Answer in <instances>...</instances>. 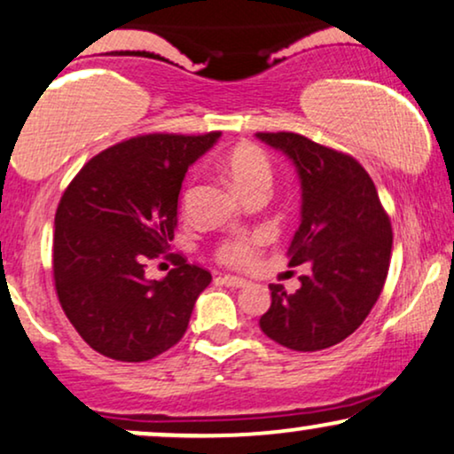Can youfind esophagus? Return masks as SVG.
I'll return each instance as SVG.
<instances>
[{
    "label": "esophagus",
    "mask_w": 454,
    "mask_h": 454,
    "mask_svg": "<svg viewBox=\"0 0 454 454\" xmlns=\"http://www.w3.org/2000/svg\"><path fill=\"white\" fill-rule=\"evenodd\" d=\"M217 280H220V283L226 285V286H237V289H239V286L249 285V280L239 278V277H231V274H223V277H220Z\"/></svg>",
    "instance_id": "1"
}]
</instances>
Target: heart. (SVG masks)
<instances>
[{
  "instance_id": "heart-1",
  "label": "heart",
  "mask_w": 454,
  "mask_h": 454,
  "mask_svg": "<svg viewBox=\"0 0 454 454\" xmlns=\"http://www.w3.org/2000/svg\"><path fill=\"white\" fill-rule=\"evenodd\" d=\"M222 169L240 197L255 188H268L272 182V165L266 153L255 145H237L231 148L222 160ZM188 199H191V188L184 192V203ZM266 240V232L240 234L220 247V260L231 266H249L255 262Z\"/></svg>"
}]
</instances>
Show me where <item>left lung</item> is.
I'll list each match as a JSON object with an SVG mask.
<instances>
[{"label":"left lung","mask_w":454,"mask_h":454,"mask_svg":"<svg viewBox=\"0 0 454 454\" xmlns=\"http://www.w3.org/2000/svg\"><path fill=\"white\" fill-rule=\"evenodd\" d=\"M294 160L301 184V223L289 266L309 263L295 294L270 285L262 331L280 346L318 352L346 340L380 300L392 255V223L363 165L306 136L255 134Z\"/></svg>","instance_id":"1"}]
</instances>
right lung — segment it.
Here are the masks:
<instances>
[{
	"mask_svg": "<svg viewBox=\"0 0 454 454\" xmlns=\"http://www.w3.org/2000/svg\"><path fill=\"white\" fill-rule=\"evenodd\" d=\"M217 137L220 131L131 137L88 160L62 194L51 249L56 294L102 356L145 363L186 333L211 274L174 254L165 278L148 280L145 270L171 247L186 171Z\"/></svg>",
	"mask_w": 454,
	"mask_h": 454,
	"instance_id": "obj_1",
	"label": "right lung"
}]
</instances>
